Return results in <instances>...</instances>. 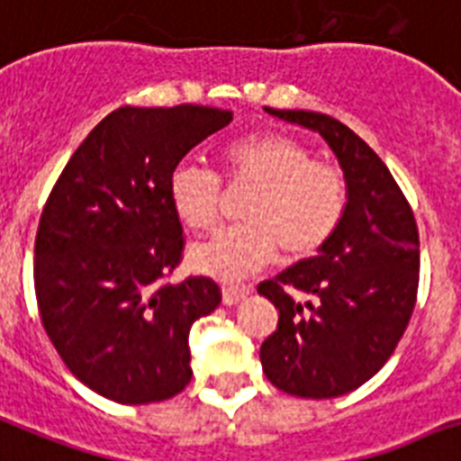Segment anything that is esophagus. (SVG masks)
<instances>
[{
    "instance_id": "34e87169",
    "label": "esophagus",
    "mask_w": 461,
    "mask_h": 461,
    "mask_svg": "<svg viewBox=\"0 0 461 461\" xmlns=\"http://www.w3.org/2000/svg\"><path fill=\"white\" fill-rule=\"evenodd\" d=\"M252 293V288L249 285H235V283H228V285H223V304H238V302L245 297V294Z\"/></svg>"
}]
</instances>
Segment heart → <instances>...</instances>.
I'll return each instance as SVG.
<instances>
[{"label":"heart","instance_id":"obj_1","mask_svg":"<svg viewBox=\"0 0 461 461\" xmlns=\"http://www.w3.org/2000/svg\"><path fill=\"white\" fill-rule=\"evenodd\" d=\"M228 187L249 190L238 226L190 249L202 274L235 278L274 259L297 261L316 254L338 233L348 213V180L330 164L314 161L302 142L283 132H254L221 149ZM168 200L190 230H212L223 213L216 173L180 164L168 176Z\"/></svg>","mask_w":461,"mask_h":461}]
</instances>
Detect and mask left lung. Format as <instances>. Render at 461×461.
I'll list each match as a JSON object with an SVG mask.
<instances>
[{"label": "left lung", "mask_w": 461, "mask_h": 461, "mask_svg": "<svg viewBox=\"0 0 461 461\" xmlns=\"http://www.w3.org/2000/svg\"><path fill=\"white\" fill-rule=\"evenodd\" d=\"M267 112L329 142L348 180V213L316 257L257 285L278 309L261 366L288 395H345L388 362L407 330L419 288L417 219L381 157L345 123L319 112ZM297 292L310 300L297 303Z\"/></svg>", "instance_id": "obj_1"}]
</instances>
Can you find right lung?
<instances>
[{
	"mask_svg": "<svg viewBox=\"0 0 461 461\" xmlns=\"http://www.w3.org/2000/svg\"><path fill=\"white\" fill-rule=\"evenodd\" d=\"M233 112L200 104L121 106L73 152L35 235V297L73 376L121 404L161 402L185 388L187 335L219 307V283H171L185 249L168 176Z\"/></svg>",
	"mask_w": 461,
	"mask_h": 461,
	"instance_id": "1",
	"label": "right lung"
}]
</instances>
